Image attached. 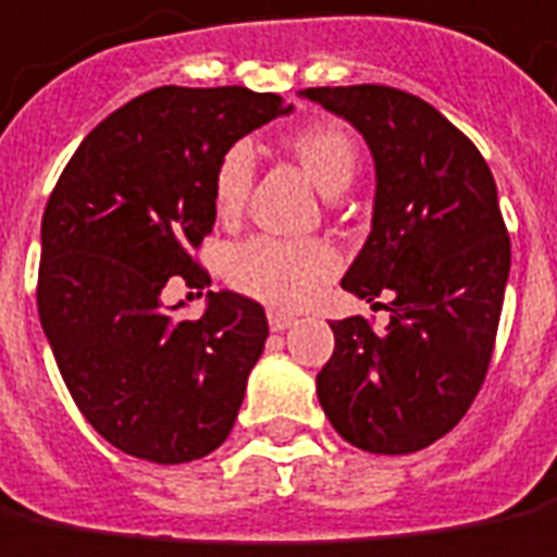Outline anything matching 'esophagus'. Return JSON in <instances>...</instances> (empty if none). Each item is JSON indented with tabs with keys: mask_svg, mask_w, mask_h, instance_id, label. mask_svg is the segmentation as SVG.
<instances>
[{
	"mask_svg": "<svg viewBox=\"0 0 557 557\" xmlns=\"http://www.w3.org/2000/svg\"><path fill=\"white\" fill-rule=\"evenodd\" d=\"M270 327L272 331H287L290 324H297V315H290V312H282V309H270Z\"/></svg>",
	"mask_w": 557,
	"mask_h": 557,
	"instance_id": "esophagus-1",
	"label": "esophagus"
}]
</instances>
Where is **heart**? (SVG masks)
Segmentation results:
<instances>
[{"label": "heart", "mask_w": 557, "mask_h": 557, "mask_svg": "<svg viewBox=\"0 0 557 557\" xmlns=\"http://www.w3.org/2000/svg\"><path fill=\"white\" fill-rule=\"evenodd\" d=\"M287 149L304 165L312 183L334 196L346 189L358 168V144L352 131L339 122H312L287 137ZM253 149L238 140L223 149L214 168V211L233 220L251 193ZM337 251L319 238H275L253 235L235 245L226 257V278L238 290L275 306H300L337 272Z\"/></svg>", "instance_id": "obj_1"}]
</instances>
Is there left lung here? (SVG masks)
<instances>
[{
  "instance_id": "obj_1",
  "label": "left lung",
  "mask_w": 557,
  "mask_h": 557,
  "mask_svg": "<svg viewBox=\"0 0 557 557\" xmlns=\"http://www.w3.org/2000/svg\"><path fill=\"white\" fill-rule=\"evenodd\" d=\"M352 122L376 165L371 235L343 275L368 304L392 294L389 327L331 324L315 386L331 426L371 454H413L472 408L494 356L509 233L479 147L432 103L389 85L306 88Z\"/></svg>"
}]
</instances>
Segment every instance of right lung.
I'll list each match as a JSON object with an SVG mask.
<instances>
[{
    "label": "right lung",
    "mask_w": 557,
    "mask_h": 557,
    "mask_svg": "<svg viewBox=\"0 0 557 557\" xmlns=\"http://www.w3.org/2000/svg\"><path fill=\"white\" fill-rule=\"evenodd\" d=\"M290 113L278 95L152 88L73 152L42 214L36 304L85 420L131 457L189 462L233 432L270 324L242 294L171 319V282L211 285L193 251L214 230V168L248 131Z\"/></svg>",
    "instance_id": "1"
}]
</instances>
